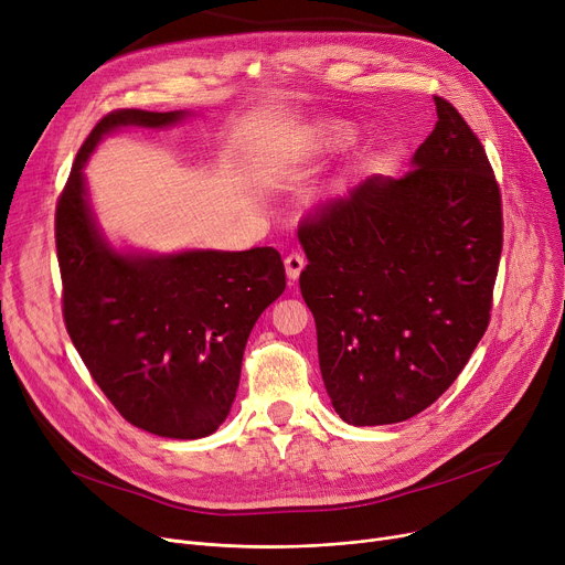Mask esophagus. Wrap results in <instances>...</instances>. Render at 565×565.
<instances>
[{"label":"esophagus","instance_id":"34e87169","mask_svg":"<svg viewBox=\"0 0 565 565\" xmlns=\"http://www.w3.org/2000/svg\"><path fill=\"white\" fill-rule=\"evenodd\" d=\"M284 265H286V275H288V279H290V281H295V279H300V273L305 270L307 258H305L302 254H298V252H290V254L284 258Z\"/></svg>","mask_w":565,"mask_h":565}]
</instances>
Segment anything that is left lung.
Returning a JSON list of instances; mask_svg holds the SVG:
<instances>
[{"label":"left lung","mask_w":565,"mask_h":565,"mask_svg":"<svg viewBox=\"0 0 565 565\" xmlns=\"http://www.w3.org/2000/svg\"><path fill=\"white\" fill-rule=\"evenodd\" d=\"M435 107L412 171L366 178L298 231L322 382L352 426L398 424L433 405L490 322L499 185L458 109L439 96Z\"/></svg>","instance_id":"8db88e82"}]
</instances>
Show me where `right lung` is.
Here are the masks:
<instances>
[{"instance_id":"right-lung-1","label":"right lung","mask_w":565,"mask_h":565,"mask_svg":"<svg viewBox=\"0 0 565 565\" xmlns=\"http://www.w3.org/2000/svg\"><path fill=\"white\" fill-rule=\"evenodd\" d=\"M188 111L116 109L82 143L56 203L64 320L82 362L132 426L199 439L228 417L258 316L286 288L277 249L116 252L86 194L96 143L128 126L167 128Z\"/></svg>"}]
</instances>
